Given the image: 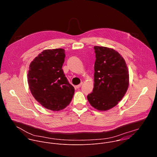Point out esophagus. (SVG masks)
<instances>
[{
  "label": "esophagus",
  "mask_w": 157,
  "mask_h": 157,
  "mask_svg": "<svg viewBox=\"0 0 157 157\" xmlns=\"http://www.w3.org/2000/svg\"><path fill=\"white\" fill-rule=\"evenodd\" d=\"M82 82H81V84H78V85H77V86H76V88H78V89H79V88H80L81 87V86H82Z\"/></svg>",
  "instance_id": "1"
}]
</instances>
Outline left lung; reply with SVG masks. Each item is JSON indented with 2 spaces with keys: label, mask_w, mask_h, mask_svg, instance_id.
Listing matches in <instances>:
<instances>
[{
  "label": "left lung",
  "mask_w": 157,
  "mask_h": 157,
  "mask_svg": "<svg viewBox=\"0 0 157 157\" xmlns=\"http://www.w3.org/2000/svg\"><path fill=\"white\" fill-rule=\"evenodd\" d=\"M94 84L93 93L87 95L91 106L101 111L116 106L125 94L129 74L123 57L115 50L95 46Z\"/></svg>",
  "instance_id": "left-lung-1"
}]
</instances>
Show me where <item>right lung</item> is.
<instances>
[{"label":"right lung","instance_id":"right-lung-1","mask_svg":"<svg viewBox=\"0 0 157 157\" xmlns=\"http://www.w3.org/2000/svg\"><path fill=\"white\" fill-rule=\"evenodd\" d=\"M64 50H45L31 62L27 75L30 90L44 108L58 111L68 106L75 93L63 73Z\"/></svg>","mask_w":157,"mask_h":157}]
</instances>
